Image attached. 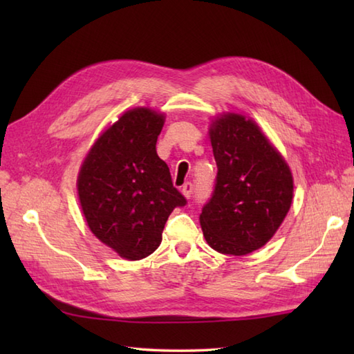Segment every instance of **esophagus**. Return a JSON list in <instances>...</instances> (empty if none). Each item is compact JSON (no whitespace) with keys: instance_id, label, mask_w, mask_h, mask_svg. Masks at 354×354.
I'll return each instance as SVG.
<instances>
[{"instance_id":"34e87169","label":"esophagus","mask_w":354,"mask_h":354,"mask_svg":"<svg viewBox=\"0 0 354 354\" xmlns=\"http://www.w3.org/2000/svg\"><path fill=\"white\" fill-rule=\"evenodd\" d=\"M192 192H193V185H192L190 183H187V184L183 185L181 193H183V196H184L185 199H189V198L192 196Z\"/></svg>"}]
</instances>
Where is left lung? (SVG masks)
Wrapping results in <instances>:
<instances>
[{"instance_id": "1", "label": "left lung", "mask_w": 354, "mask_h": 354, "mask_svg": "<svg viewBox=\"0 0 354 354\" xmlns=\"http://www.w3.org/2000/svg\"><path fill=\"white\" fill-rule=\"evenodd\" d=\"M208 135L217 179L201 228L214 251L246 255L265 246L288 216L292 170L251 117L222 112L209 122Z\"/></svg>"}]
</instances>
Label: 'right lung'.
I'll use <instances>...</instances> for the list:
<instances>
[{
    "label": "right lung",
    "instance_id": "add662e5",
    "mask_svg": "<svg viewBox=\"0 0 354 354\" xmlns=\"http://www.w3.org/2000/svg\"><path fill=\"white\" fill-rule=\"evenodd\" d=\"M165 114L126 111L104 129L82 161L77 196L89 231L124 260H141L162 240L173 208L185 199L156 153Z\"/></svg>",
    "mask_w": 354,
    "mask_h": 354
}]
</instances>
